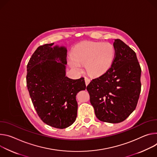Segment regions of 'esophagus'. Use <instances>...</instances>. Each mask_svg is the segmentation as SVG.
I'll list each match as a JSON object with an SVG mask.
<instances>
[{
    "label": "esophagus",
    "instance_id": "34e87169",
    "mask_svg": "<svg viewBox=\"0 0 157 157\" xmlns=\"http://www.w3.org/2000/svg\"><path fill=\"white\" fill-rule=\"evenodd\" d=\"M85 85H88L89 83L90 82V80L87 77H85Z\"/></svg>",
    "mask_w": 157,
    "mask_h": 157
}]
</instances>
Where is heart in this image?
I'll list each match as a JSON object with an SVG mask.
<instances>
[{"mask_svg": "<svg viewBox=\"0 0 157 157\" xmlns=\"http://www.w3.org/2000/svg\"><path fill=\"white\" fill-rule=\"evenodd\" d=\"M115 54V48L110 43L83 42L74 47L68 63L75 72L82 70L80 64L85 65L86 71L90 76L99 77L111 67Z\"/></svg>", "mask_w": 157, "mask_h": 157, "instance_id": "heart-1", "label": "heart"}]
</instances>
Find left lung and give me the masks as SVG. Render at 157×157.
I'll return each instance as SVG.
<instances>
[{"label":"left lung","mask_w":157,"mask_h":157,"mask_svg":"<svg viewBox=\"0 0 157 157\" xmlns=\"http://www.w3.org/2000/svg\"><path fill=\"white\" fill-rule=\"evenodd\" d=\"M115 59L109 71L86 86L96 117L105 122L124 121L135 109L141 91V68L135 52L115 39Z\"/></svg>","instance_id":"obj_1"}]
</instances>
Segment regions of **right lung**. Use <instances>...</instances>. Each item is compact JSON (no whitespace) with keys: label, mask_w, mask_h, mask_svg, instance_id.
Listing matches in <instances>:
<instances>
[{"label":"right lung","mask_w":157,"mask_h":157,"mask_svg":"<svg viewBox=\"0 0 157 157\" xmlns=\"http://www.w3.org/2000/svg\"><path fill=\"white\" fill-rule=\"evenodd\" d=\"M54 43L39 47L27 66V86L40 119L47 125L65 128L76 120V95L86 89L84 78L66 75L67 48Z\"/></svg>","instance_id":"obj_1"}]
</instances>
